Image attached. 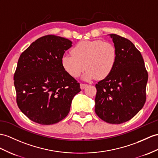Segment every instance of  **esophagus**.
Listing matches in <instances>:
<instances>
[{"instance_id":"esophagus-1","label":"esophagus","mask_w":158,"mask_h":158,"mask_svg":"<svg viewBox=\"0 0 158 158\" xmlns=\"http://www.w3.org/2000/svg\"><path fill=\"white\" fill-rule=\"evenodd\" d=\"M87 86V84H80V88L81 89H84Z\"/></svg>"}]
</instances>
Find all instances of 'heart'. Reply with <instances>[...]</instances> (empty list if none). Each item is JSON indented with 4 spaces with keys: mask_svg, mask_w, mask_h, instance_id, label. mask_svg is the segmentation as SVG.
Here are the masks:
<instances>
[{
    "mask_svg": "<svg viewBox=\"0 0 158 158\" xmlns=\"http://www.w3.org/2000/svg\"><path fill=\"white\" fill-rule=\"evenodd\" d=\"M72 54H65L61 58V66L69 75L78 78L82 76L86 81L109 76L115 66L117 52L114 45L102 40L84 41L75 45Z\"/></svg>",
    "mask_w": 158,
    "mask_h": 158,
    "instance_id": "obj_1",
    "label": "heart"
}]
</instances>
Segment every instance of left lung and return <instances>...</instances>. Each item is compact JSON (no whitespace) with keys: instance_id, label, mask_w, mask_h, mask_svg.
<instances>
[{"instance_id":"1","label":"left lung","mask_w":158,"mask_h":158,"mask_svg":"<svg viewBox=\"0 0 158 158\" xmlns=\"http://www.w3.org/2000/svg\"><path fill=\"white\" fill-rule=\"evenodd\" d=\"M117 49L115 66L96 84L95 113L111 124L129 121L143 108L148 74L140 52L129 40L109 34Z\"/></svg>"}]
</instances>
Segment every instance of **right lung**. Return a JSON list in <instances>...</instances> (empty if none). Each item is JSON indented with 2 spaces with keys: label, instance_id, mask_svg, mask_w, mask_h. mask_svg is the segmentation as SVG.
<instances>
[{
  "label": "right lung",
  "instance_id": "add662e5",
  "mask_svg": "<svg viewBox=\"0 0 158 158\" xmlns=\"http://www.w3.org/2000/svg\"><path fill=\"white\" fill-rule=\"evenodd\" d=\"M72 42L53 35L41 37L21 53L14 74L19 109L30 120L53 125L70 112L80 84L61 66V58Z\"/></svg>",
  "mask_w": 158,
  "mask_h": 158
}]
</instances>
